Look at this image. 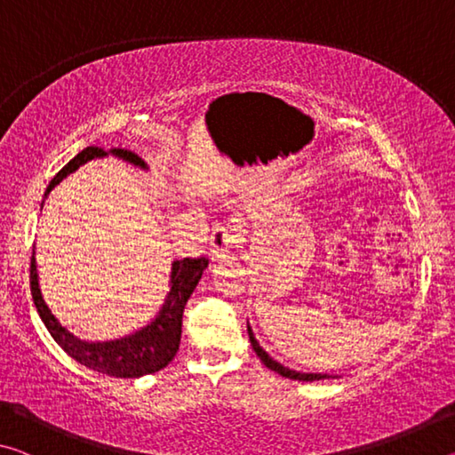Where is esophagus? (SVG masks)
<instances>
[{
	"mask_svg": "<svg viewBox=\"0 0 455 455\" xmlns=\"http://www.w3.org/2000/svg\"><path fill=\"white\" fill-rule=\"evenodd\" d=\"M235 244V235H230L225 227H217L211 236V259L212 260H227L230 259Z\"/></svg>",
	"mask_w": 455,
	"mask_h": 455,
	"instance_id": "esophagus-1",
	"label": "esophagus"
}]
</instances>
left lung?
Segmentation results:
<instances>
[{"label":"left lung","instance_id":"1","mask_svg":"<svg viewBox=\"0 0 455 455\" xmlns=\"http://www.w3.org/2000/svg\"><path fill=\"white\" fill-rule=\"evenodd\" d=\"M246 331H249V339H251L252 349H255L259 359L263 361V363L268 369H271V371L279 373L283 377H289V379H297V381H321V379H335V377H337V375H329V373H303V371H295V369L284 367L283 363H279V361H275L271 355H268V353L263 347H260V343L257 341L255 333H252L249 321H246Z\"/></svg>","mask_w":455,"mask_h":455}]
</instances>
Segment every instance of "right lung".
<instances>
[{
	"mask_svg": "<svg viewBox=\"0 0 455 455\" xmlns=\"http://www.w3.org/2000/svg\"><path fill=\"white\" fill-rule=\"evenodd\" d=\"M106 156H116L128 164H134L138 168H142V171H148V164L132 150H102L94 148V146H88V148H84L78 156H74L70 163L53 176L48 190H45L44 200L48 198L52 188L64 180L66 176H70L72 172L78 171L80 166L90 163V160ZM206 267H209V260L204 257L172 260L168 292L158 313L154 315L150 323H146L144 327L134 331V333L110 339V341H86V339H80L78 335H74L70 329L61 325L60 319L52 313L48 303L44 301L40 289V275H37L36 265V251L32 252L29 283H32L34 305L37 313H40L45 329L50 331L53 341H56L68 355L78 361V363L86 365L92 371L106 373L110 377H122V379H138V377L142 375L160 371V369L166 367L174 359L180 345L184 305H187L192 291L196 289V284Z\"/></svg>",
	"mask_w": 455,
	"mask_h": 455,
	"instance_id": "obj_1",
	"label": "right lung"
}]
</instances>
